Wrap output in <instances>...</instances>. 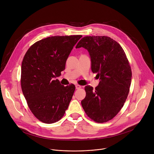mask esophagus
<instances>
[{"mask_svg": "<svg viewBox=\"0 0 154 154\" xmlns=\"http://www.w3.org/2000/svg\"><path fill=\"white\" fill-rule=\"evenodd\" d=\"M81 88H82V86H80V85H75V88H76L77 90H79V89Z\"/></svg>", "mask_w": 154, "mask_h": 154, "instance_id": "obj_1", "label": "esophagus"}]
</instances>
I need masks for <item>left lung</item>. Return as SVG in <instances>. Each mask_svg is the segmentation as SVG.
Here are the masks:
<instances>
[{
	"label": "left lung",
	"mask_w": 154,
	"mask_h": 154,
	"mask_svg": "<svg viewBox=\"0 0 154 154\" xmlns=\"http://www.w3.org/2000/svg\"><path fill=\"white\" fill-rule=\"evenodd\" d=\"M82 47L89 52L92 72L100 80L95 89L85 87L82 106L91 119L106 122L119 112L128 96L131 81L129 61L119 44L108 36H85L75 48Z\"/></svg>",
	"instance_id": "obj_1"
}]
</instances>
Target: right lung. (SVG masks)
Instances as JSON below:
<instances>
[{"label":"right lung","mask_w":154,"mask_h":154,"mask_svg":"<svg viewBox=\"0 0 154 154\" xmlns=\"http://www.w3.org/2000/svg\"><path fill=\"white\" fill-rule=\"evenodd\" d=\"M82 37L55 36L41 39L29 48L24 57L22 91L32 113L44 123L58 121L68 108L75 86H64L54 78L64 70L69 55Z\"/></svg>","instance_id":"1"}]
</instances>
